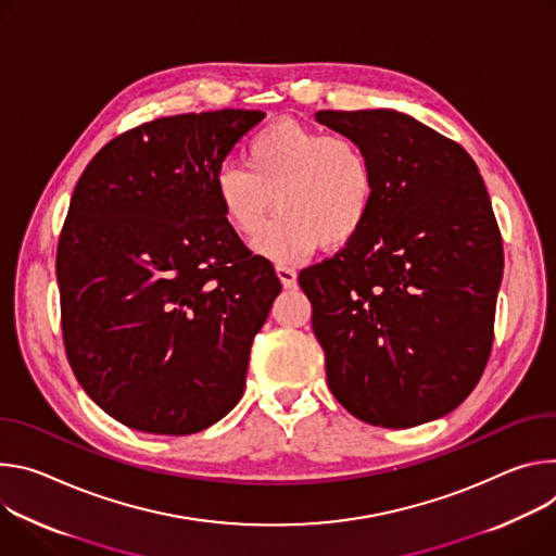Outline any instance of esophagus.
<instances>
[{
  "label": "esophagus",
  "mask_w": 556,
  "mask_h": 556,
  "mask_svg": "<svg viewBox=\"0 0 556 556\" xmlns=\"http://www.w3.org/2000/svg\"><path fill=\"white\" fill-rule=\"evenodd\" d=\"M276 274H278V278H280V282H282L285 289H293V287L298 285V274H295V269L285 267V265H278V267H276Z\"/></svg>",
  "instance_id": "34e87169"
}]
</instances>
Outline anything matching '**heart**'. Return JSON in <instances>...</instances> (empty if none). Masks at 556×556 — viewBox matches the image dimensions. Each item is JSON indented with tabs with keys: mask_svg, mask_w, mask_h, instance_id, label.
I'll list each match as a JSON object with an SVG mask.
<instances>
[{
	"mask_svg": "<svg viewBox=\"0 0 556 556\" xmlns=\"http://www.w3.org/2000/svg\"><path fill=\"white\" fill-rule=\"evenodd\" d=\"M244 165H220L214 192L227 227L240 238L261 233V256L291 263L320 244L342 247L366 225L376 203L371 156L351 137L327 135L295 118H278L244 148Z\"/></svg>",
	"mask_w": 556,
	"mask_h": 556,
	"instance_id": "heart-1",
	"label": "heart"
}]
</instances>
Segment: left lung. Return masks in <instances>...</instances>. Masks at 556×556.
Returning a JSON list of instances; mask_svg holds the SVG:
<instances>
[{
	"label": "left lung",
	"mask_w": 556,
	"mask_h": 556,
	"mask_svg": "<svg viewBox=\"0 0 556 556\" xmlns=\"http://www.w3.org/2000/svg\"><path fill=\"white\" fill-rule=\"evenodd\" d=\"M371 156L376 203L333 258L300 271L327 382L357 419L408 428L455 410L492 346L504 250L470 154L397 110H320Z\"/></svg>",
	"instance_id": "8db88e82"
}]
</instances>
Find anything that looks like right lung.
Masks as SVG:
<instances>
[{
    "label": "right lung",
    "instance_id": "right-lung-1",
    "mask_svg": "<svg viewBox=\"0 0 556 556\" xmlns=\"http://www.w3.org/2000/svg\"><path fill=\"white\" fill-rule=\"evenodd\" d=\"M265 118H156L84 169L56 250L61 329L88 397L154 435H192L242 397L254 336L280 293L227 227L214 176Z\"/></svg>",
    "mask_w": 556,
    "mask_h": 556
}]
</instances>
